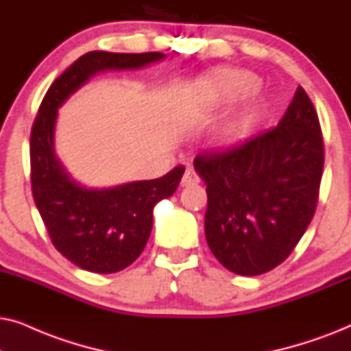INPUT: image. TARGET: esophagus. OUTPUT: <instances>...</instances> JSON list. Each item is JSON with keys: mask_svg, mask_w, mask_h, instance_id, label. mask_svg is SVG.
<instances>
[{"mask_svg": "<svg viewBox=\"0 0 351 351\" xmlns=\"http://www.w3.org/2000/svg\"><path fill=\"white\" fill-rule=\"evenodd\" d=\"M199 184V176L196 174L195 169L191 167H186L184 177H182V185L184 186H190V185H196Z\"/></svg>", "mask_w": 351, "mask_h": 351, "instance_id": "34e87169", "label": "esophagus"}]
</instances>
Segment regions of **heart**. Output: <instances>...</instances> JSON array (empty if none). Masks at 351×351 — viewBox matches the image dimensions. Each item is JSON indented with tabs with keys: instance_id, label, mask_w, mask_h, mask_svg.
Listing matches in <instances>:
<instances>
[{
	"instance_id": "heart-1",
	"label": "heart",
	"mask_w": 351,
	"mask_h": 351,
	"mask_svg": "<svg viewBox=\"0 0 351 351\" xmlns=\"http://www.w3.org/2000/svg\"><path fill=\"white\" fill-rule=\"evenodd\" d=\"M261 80L251 71L237 70V69H225L213 75V78L206 84L208 94L217 102H237L243 99L244 95L252 93L257 88ZM265 105L261 99H254L234 117L232 121L227 123L223 129V136L230 141L246 137L249 132L256 128V124L261 121Z\"/></svg>"
}]
</instances>
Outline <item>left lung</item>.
<instances>
[{
	"label": "left lung",
	"instance_id": "8db88e82",
	"mask_svg": "<svg viewBox=\"0 0 351 351\" xmlns=\"http://www.w3.org/2000/svg\"><path fill=\"white\" fill-rule=\"evenodd\" d=\"M319 119L302 88L275 129L227 152L196 155L204 233L227 270L256 276L285 262L313 219L323 176Z\"/></svg>",
	"mask_w": 351,
	"mask_h": 351
}]
</instances>
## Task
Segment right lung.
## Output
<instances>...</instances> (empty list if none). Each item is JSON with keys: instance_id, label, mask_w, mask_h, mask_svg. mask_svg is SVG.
Listing matches in <instances>:
<instances>
[{"instance_id": "obj_1", "label": "right lung", "mask_w": 351, "mask_h": 351, "mask_svg": "<svg viewBox=\"0 0 351 351\" xmlns=\"http://www.w3.org/2000/svg\"><path fill=\"white\" fill-rule=\"evenodd\" d=\"M165 57L162 52H88L51 84L38 110L30 136L33 198L52 244L83 270L107 275L141 256L152 233L153 208L172 196L185 167L177 166L160 179L88 189L70 176L56 153L59 108L99 71L136 70Z\"/></svg>"}]
</instances>
